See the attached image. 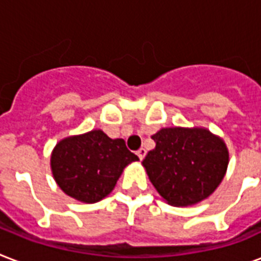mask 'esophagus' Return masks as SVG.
Masks as SVG:
<instances>
[{
	"instance_id": "34e87169",
	"label": "esophagus",
	"mask_w": 261,
	"mask_h": 261,
	"mask_svg": "<svg viewBox=\"0 0 261 261\" xmlns=\"http://www.w3.org/2000/svg\"><path fill=\"white\" fill-rule=\"evenodd\" d=\"M137 155H138L139 160L142 161V160L145 159V155H146V149H145V147H141V149H139V150L137 151Z\"/></svg>"
}]
</instances>
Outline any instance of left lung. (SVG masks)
I'll return each instance as SVG.
<instances>
[{
  "instance_id": "8db88e82",
  "label": "left lung",
  "mask_w": 261,
  "mask_h": 261,
  "mask_svg": "<svg viewBox=\"0 0 261 261\" xmlns=\"http://www.w3.org/2000/svg\"><path fill=\"white\" fill-rule=\"evenodd\" d=\"M151 138L155 147L142 165L168 204L194 206L222 182L229 150L221 137L204 127H164Z\"/></svg>"
}]
</instances>
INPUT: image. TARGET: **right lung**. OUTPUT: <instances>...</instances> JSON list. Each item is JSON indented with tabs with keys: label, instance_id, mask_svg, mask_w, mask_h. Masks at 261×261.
<instances>
[{
	"label": "right lung",
	"instance_id": "right-lung-1",
	"mask_svg": "<svg viewBox=\"0 0 261 261\" xmlns=\"http://www.w3.org/2000/svg\"><path fill=\"white\" fill-rule=\"evenodd\" d=\"M138 160L122 138L96 128L61 139L51 151L50 167L67 196L90 204L108 196L124 168Z\"/></svg>",
	"mask_w": 261,
	"mask_h": 261
}]
</instances>
